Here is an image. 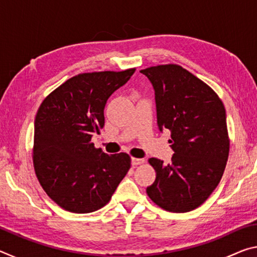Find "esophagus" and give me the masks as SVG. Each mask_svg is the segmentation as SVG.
Listing matches in <instances>:
<instances>
[{
	"label": "esophagus",
	"instance_id": "34e87169",
	"mask_svg": "<svg viewBox=\"0 0 257 257\" xmlns=\"http://www.w3.org/2000/svg\"><path fill=\"white\" fill-rule=\"evenodd\" d=\"M144 162H145V160H143V159H137V158L132 159V164L134 165V167H136V165H141Z\"/></svg>",
	"mask_w": 257,
	"mask_h": 257
}]
</instances>
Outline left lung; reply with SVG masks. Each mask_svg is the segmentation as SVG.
<instances>
[{
    "label": "left lung",
    "instance_id": "obj_1",
    "mask_svg": "<svg viewBox=\"0 0 257 257\" xmlns=\"http://www.w3.org/2000/svg\"><path fill=\"white\" fill-rule=\"evenodd\" d=\"M155 92L158 125L169 129L171 162L151 158L155 181L149 197L165 211H193L206 201L222 178L230 141L222 101L205 82L178 64L141 70Z\"/></svg>",
    "mask_w": 257,
    "mask_h": 257
}]
</instances>
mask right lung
Instances as JSON below:
<instances>
[{"instance_id": "1", "label": "right lung", "mask_w": 257, "mask_h": 257, "mask_svg": "<svg viewBox=\"0 0 257 257\" xmlns=\"http://www.w3.org/2000/svg\"><path fill=\"white\" fill-rule=\"evenodd\" d=\"M136 69L79 73L47 95L35 118L33 163L43 189L63 210L105 206L130 169L127 153L107 155L92 143L104 127L108 97Z\"/></svg>"}]
</instances>
